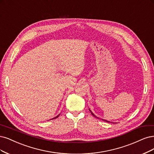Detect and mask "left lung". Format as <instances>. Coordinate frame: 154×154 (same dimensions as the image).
<instances>
[{"label": "left lung", "mask_w": 154, "mask_h": 154, "mask_svg": "<svg viewBox=\"0 0 154 154\" xmlns=\"http://www.w3.org/2000/svg\"><path fill=\"white\" fill-rule=\"evenodd\" d=\"M90 111H91V113H92V115H93V116H95V118H97V119H99V118H98V117H97V116H95V115H94V114H93V113H92V111H91V110H90ZM102 120H104V121H106V122H108V121H107V120H103V119H102Z\"/></svg>", "instance_id": "obj_1"}]
</instances>
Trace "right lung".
<instances>
[{"mask_svg":"<svg viewBox=\"0 0 154 154\" xmlns=\"http://www.w3.org/2000/svg\"><path fill=\"white\" fill-rule=\"evenodd\" d=\"M59 116V115H58V116H56V117H55V118H54V119H56V118H57V117H58V116Z\"/></svg>","mask_w":154,"mask_h":154,"instance_id":"obj_1","label":"right lung"}]
</instances>
